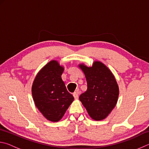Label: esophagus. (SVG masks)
<instances>
[{
  "mask_svg": "<svg viewBox=\"0 0 149 149\" xmlns=\"http://www.w3.org/2000/svg\"><path fill=\"white\" fill-rule=\"evenodd\" d=\"M73 96H74L75 99H77L78 97H79V92L78 91H75L74 93H73Z\"/></svg>",
  "mask_w": 149,
  "mask_h": 149,
  "instance_id": "1",
  "label": "esophagus"
}]
</instances>
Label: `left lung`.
<instances>
[{"instance_id":"8db88e82","label":"left lung","mask_w":149,"mask_h":149,"mask_svg":"<svg viewBox=\"0 0 149 149\" xmlns=\"http://www.w3.org/2000/svg\"><path fill=\"white\" fill-rule=\"evenodd\" d=\"M79 67L85 74L87 89L79 96V100L93 120H104L115 107L119 95V88L114 75L99 61L92 67L84 64Z\"/></svg>"}]
</instances>
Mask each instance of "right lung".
<instances>
[{
  "label": "right lung",
  "instance_id": "1",
  "mask_svg": "<svg viewBox=\"0 0 149 149\" xmlns=\"http://www.w3.org/2000/svg\"><path fill=\"white\" fill-rule=\"evenodd\" d=\"M63 72L64 68L52 60L39 72L32 85L35 106L51 122H58L74 99L62 79Z\"/></svg>",
  "mask_w": 149,
  "mask_h": 149
}]
</instances>
